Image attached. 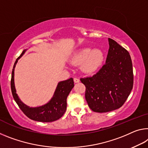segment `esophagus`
Here are the masks:
<instances>
[{
	"label": "esophagus",
	"mask_w": 148,
	"mask_h": 148,
	"mask_svg": "<svg viewBox=\"0 0 148 148\" xmlns=\"http://www.w3.org/2000/svg\"><path fill=\"white\" fill-rule=\"evenodd\" d=\"M74 83H79V79L77 78H74Z\"/></svg>",
	"instance_id": "obj_1"
}]
</instances>
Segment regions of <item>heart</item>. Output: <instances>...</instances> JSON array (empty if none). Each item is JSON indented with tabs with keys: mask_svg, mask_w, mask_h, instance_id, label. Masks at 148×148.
<instances>
[{
	"mask_svg": "<svg viewBox=\"0 0 148 148\" xmlns=\"http://www.w3.org/2000/svg\"><path fill=\"white\" fill-rule=\"evenodd\" d=\"M71 61L75 64H82L81 69L86 73H93L102 66L104 53L100 49L83 48L74 54Z\"/></svg>",
	"mask_w": 148,
	"mask_h": 148,
	"instance_id": "heart-1",
	"label": "heart"
}]
</instances>
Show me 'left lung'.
I'll return each mask as SVG.
<instances>
[{"instance_id": "1", "label": "left lung", "mask_w": 148, "mask_h": 148, "mask_svg": "<svg viewBox=\"0 0 148 148\" xmlns=\"http://www.w3.org/2000/svg\"><path fill=\"white\" fill-rule=\"evenodd\" d=\"M105 64L91 77L80 78L86 86L85 97L93 111L107 112L123 105L133 88L132 62L130 54L113 39Z\"/></svg>"}]
</instances>
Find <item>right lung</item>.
<instances>
[{
  "mask_svg": "<svg viewBox=\"0 0 148 148\" xmlns=\"http://www.w3.org/2000/svg\"><path fill=\"white\" fill-rule=\"evenodd\" d=\"M26 49L23 51L21 55L16 59L12 72L11 90L14 99L23 113L32 120L43 123L57 121L62 116L66 110L67 97L74 86L73 79L71 78L58 82L53 97L47 103L36 107L27 106L23 103L18 97L14 84V69L18 60L22 57Z\"/></svg>",
  "mask_w": 148,
  "mask_h": 148,
  "instance_id": "1",
  "label": "right lung"
}]
</instances>
